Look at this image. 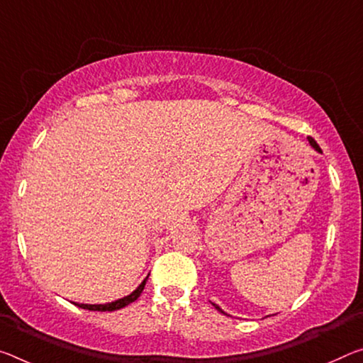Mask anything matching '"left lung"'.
I'll list each match as a JSON object with an SVG mask.
<instances>
[{
    "label": "left lung",
    "instance_id": "1",
    "mask_svg": "<svg viewBox=\"0 0 363 363\" xmlns=\"http://www.w3.org/2000/svg\"><path fill=\"white\" fill-rule=\"evenodd\" d=\"M308 142H310V145H312L316 152L321 153V148L318 147V143H316V142L312 139V137H308ZM211 303H213V302H211ZM213 306H215V308L218 310V312H221V313H226V312H224V310H223L220 306H216V303H213ZM226 315H228V313H226Z\"/></svg>",
    "mask_w": 363,
    "mask_h": 363
}]
</instances>
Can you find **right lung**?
Masks as SVG:
<instances>
[{"label": "right lung", "instance_id": "right-lung-1", "mask_svg": "<svg viewBox=\"0 0 363 363\" xmlns=\"http://www.w3.org/2000/svg\"><path fill=\"white\" fill-rule=\"evenodd\" d=\"M147 279H148V276L142 281L140 286L137 287L134 292H130L129 296H125L123 298H118V301H113V302H108V303H77V302H74V303H76V306L80 307V308L94 310V312H114V310H119V308H123L125 306H129V303H132V302H135L137 298L140 297L143 287H145Z\"/></svg>", "mask_w": 363, "mask_h": 363}]
</instances>
